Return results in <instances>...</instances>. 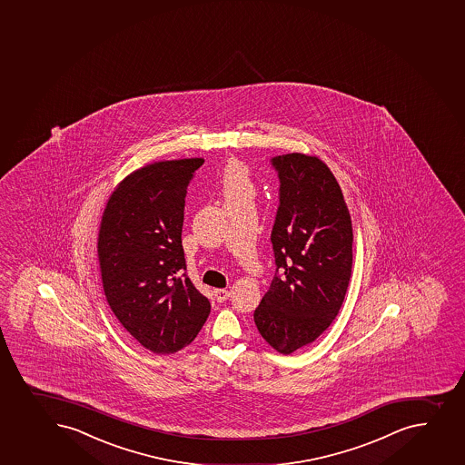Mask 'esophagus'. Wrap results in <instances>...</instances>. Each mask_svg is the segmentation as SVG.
Wrapping results in <instances>:
<instances>
[{
  "mask_svg": "<svg viewBox=\"0 0 465 465\" xmlns=\"http://www.w3.org/2000/svg\"><path fill=\"white\" fill-rule=\"evenodd\" d=\"M213 292H215L216 302H220V303L230 297V291L227 290H215Z\"/></svg>",
  "mask_w": 465,
  "mask_h": 465,
  "instance_id": "1",
  "label": "esophagus"
}]
</instances>
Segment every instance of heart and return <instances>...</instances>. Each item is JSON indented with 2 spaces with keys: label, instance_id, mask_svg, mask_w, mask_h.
Returning <instances> with one entry per match:
<instances>
[{
  "label": "heart",
  "instance_id": "heart-1",
  "mask_svg": "<svg viewBox=\"0 0 465 465\" xmlns=\"http://www.w3.org/2000/svg\"><path fill=\"white\" fill-rule=\"evenodd\" d=\"M221 193L225 204L229 203H253L256 197V183H254L249 166L240 161L227 163L221 177Z\"/></svg>",
  "mask_w": 465,
  "mask_h": 465
}]
</instances>
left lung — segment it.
<instances>
[{
    "mask_svg": "<svg viewBox=\"0 0 465 465\" xmlns=\"http://www.w3.org/2000/svg\"><path fill=\"white\" fill-rule=\"evenodd\" d=\"M281 204L272 232L277 272L254 311L263 340L282 354L311 344L340 312L351 276L353 230L335 175L317 156L272 157Z\"/></svg>",
    "mask_w": 465,
    "mask_h": 465,
    "instance_id": "1",
    "label": "left lung"
}]
</instances>
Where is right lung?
<instances>
[{
	"instance_id": "right-lung-1",
	"label": "right lung",
	"mask_w": 465,
	"mask_h": 465,
	"mask_svg": "<svg viewBox=\"0 0 465 465\" xmlns=\"http://www.w3.org/2000/svg\"><path fill=\"white\" fill-rule=\"evenodd\" d=\"M202 157L153 162L116 184L103 212L97 253L112 312L145 349L170 354L191 344L211 303L186 274L184 197Z\"/></svg>"
}]
</instances>
